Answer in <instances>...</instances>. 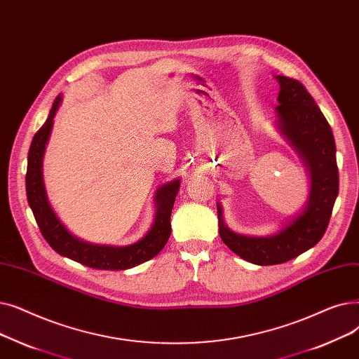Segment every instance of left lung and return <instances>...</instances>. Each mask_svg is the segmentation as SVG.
Wrapping results in <instances>:
<instances>
[{"label":"left lung","mask_w":359,"mask_h":359,"mask_svg":"<svg viewBox=\"0 0 359 359\" xmlns=\"http://www.w3.org/2000/svg\"><path fill=\"white\" fill-rule=\"evenodd\" d=\"M278 128L309 168L310 196L305 208L279 232L269 236H247L231 231L217 203L219 235L229 250L259 266L280 264L313 248L329 225L339 193L336 144L332 128L313 96L295 79L276 76Z\"/></svg>","instance_id":"left-lung-1"}]
</instances>
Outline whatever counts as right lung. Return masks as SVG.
<instances>
[{
    "label": "right lung",
    "instance_id": "1",
    "mask_svg": "<svg viewBox=\"0 0 359 359\" xmlns=\"http://www.w3.org/2000/svg\"><path fill=\"white\" fill-rule=\"evenodd\" d=\"M60 104L61 96H57L45 124L32 140L27 156V201L46 243L64 257L97 270H127L153 259L169 240L170 212H172L175 197L180 190V180L166 182L156 191L155 222L140 241L126 247H114L89 244L79 240L61 224V220L50 208L42 178L43 151Z\"/></svg>",
    "mask_w": 359,
    "mask_h": 359
}]
</instances>
